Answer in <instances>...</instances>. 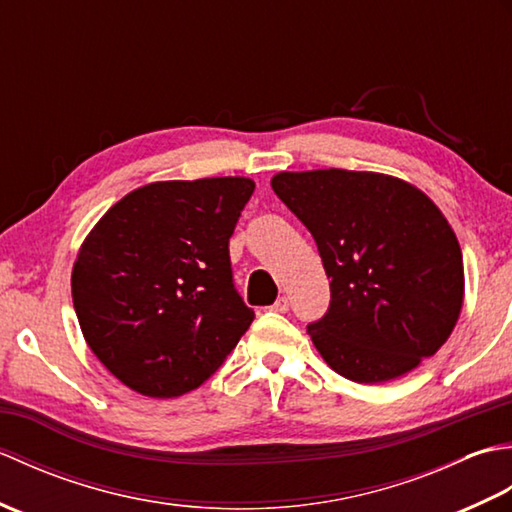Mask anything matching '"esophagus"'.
I'll list each match as a JSON object with an SVG mask.
<instances>
[{
  "mask_svg": "<svg viewBox=\"0 0 512 512\" xmlns=\"http://www.w3.org/2000/svg\"><path fill=\"white\" fill-rule=\"evenodd\" d=\"M288 308H290V301H288V297H279L273 306H270V310L273 312H279V314H284V312H288Z\"/></svg>",
  "mask_w": 512,
  "mask_h": 512,
  "instance_id": "1",
  "label": "esophagus"
}]
</instances>
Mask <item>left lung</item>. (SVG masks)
I'll use <instances>...</instances> for the list:
<instances>
[{"mask_svg":"<svg viewBox=\"0 0 512 512\" xmlns=\"http://www.w3.org/2000/svg\"><path fill=\"white\" fill-rule=\"evenodd\" d=\"M273 191L317 242L330 308L308 325L323 361L385 383L436 354L464 299L462 250L427 195L372 171L277 173Z\"/></svg>","mask_w":512,"mask_h":512,"instance_id":"1","label":"left lung"}]
</instances>
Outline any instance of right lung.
Masks as SVG:
<instances>
[{
  "mask_svg": "<svg viewBox=\"0 0 512 512\" xmlns=\"http://www.w3.org/2000/svg\"><path fill=\"white\" fill-rule=\"evenodd\" d=\"M248 178L154 182L107 211L76 257L72 301L96 358L129 389L176 398L209 380L253 323L228 239Z\"/></svg>",
  "mask_w": 512,
  "mask_h": 512,
  "instance_id": "1",
  "label": "right lung"
}]
</instances>
